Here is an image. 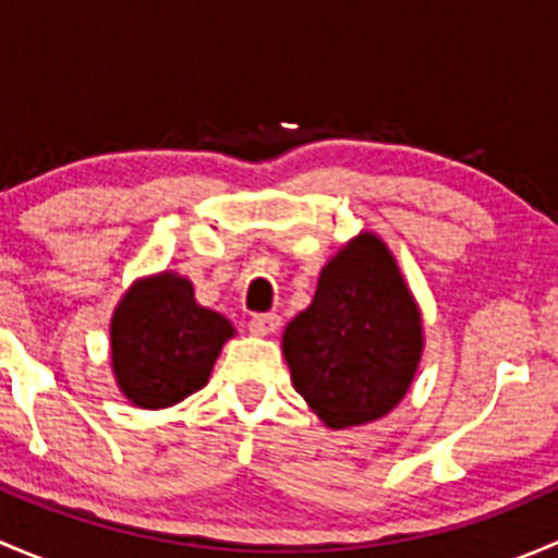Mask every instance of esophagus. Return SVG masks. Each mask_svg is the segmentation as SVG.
Instances as JSON below:
<instances>
[{"label": "esophagus", "mask_w": 558, "mask_h": 558, "mask_svg": "<svg viewBox=\"0 0 558 558\" xmlns=\"http://www.w3.org/2000/svg\"><path fill=\"white\" fill-rule=\"evenodd\" d=\"M280 326V315L278 313H256L251 315V320H247V329H251V335H272L275 329Z\"/></svg>", "instance_id": "esophagus-1"}]
</instances>
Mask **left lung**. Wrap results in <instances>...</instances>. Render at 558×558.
Returning a JSON list of instances; mask_svg holds the SVG:
<instances>
[{
	"instance_id": "8db88e82",
	"label": "left lung",
	"mask_w": 558,
	"mask_h": 558,
	"mask_svg": "<svg viewBox=\"0 0 558 558\" xmlns=\"http://www.w3.org/2000/svg\"><path fill=\"white\" fill-rule=\"evenodd\" d=\"M291 380L331 429L386 415L421 359V315L397 262L359 234L324 267L313 305L286 326Z\"/></svg>"
}]
</instances>
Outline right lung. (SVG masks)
<instances>
[{
    "instance_id": "right-lung-1",
    "label": "right lung",
    "mask_w": 558,
    "mask_h": 558,
    "mask_svg": "<svg viewBox=\"0 0 558 558\" xmlns=\"http://www.w3.org/2000/svg\"><path fill=\"white\" fill-rule=\"evenodd\" d=\"M232 331L223 315L196 305L185 278L140 280L112 315L118 386L140 408H170L207 384Z\"/></svg>"
}]
</instances>
